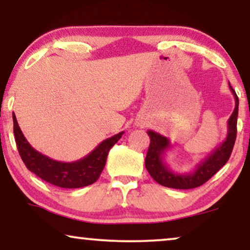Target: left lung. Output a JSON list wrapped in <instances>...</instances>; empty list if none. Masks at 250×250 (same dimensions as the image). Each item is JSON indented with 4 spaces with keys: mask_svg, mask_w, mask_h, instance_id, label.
I'll return each mask as SVG.
<instances>
[{
    "mask_svg": "<svg viewBox=\"0 0 250 250\" xmlns=\"http://www.w3.org/2000/svg\"><path fill=\"white\" fill-rule=\"evenodd\" d=\"M235 100V107L228 121V134L223 142L215 148L203 162L198 164L193 172L176 173L165 162V152L170 148L169 140L159 133L149 129L150 146L146 157V168L157 183L173 189H193L203 186L215 173H217L230 158L237 138V119L239 99L229 83Z\"/></svg>",
    "mask_w": 250,
    "mask_h": 250,
    "instance_id": "8db88e82",
    "label": "left lung"
}]
</instances>
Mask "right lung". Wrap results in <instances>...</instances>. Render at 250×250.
I'll return each mask as SVG.
<instances>
[{
	"mask_svg": "<svg viewBox=\"0 0 250 250\" xmlns=\"http://www.w3.org/2000/svg\"><path fill=\"white\" fill-rule=\"evenodd\" d=\"M12 119L17 148L27 168L46 182L66 189H76L94 183L104 168L109 150L124 134V132H121L105 139L84 158L63 163L51 159L34 149L22 134L15 112L12 114Z\"/></svg>",
	"mask_w": 250,
	"mask_h": 250,
	"instance_id": "1",
	"label": "right lung"
}]
</instances>
